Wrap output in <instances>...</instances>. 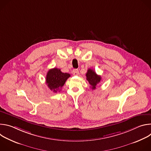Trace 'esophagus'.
I'll list each match as a JSON object with an SVG mask.
<instances>
[{"label":"esophagus","instance_id":"1","mask_svg":"<svg viewBox=\"0 0 151 151\" xmlns=\"http://www.w3.org/2000/svg\"><path fill=\"white\" fill-rule=\"evenodd\" d=\"M72 73L74 75H78L79 74V71L78 69H73L72 71Z\"/></svg>","mask_w":151,"mask_h":151}]
</instances>
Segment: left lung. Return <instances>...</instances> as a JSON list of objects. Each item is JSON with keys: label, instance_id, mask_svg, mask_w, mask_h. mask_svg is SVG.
<instances>
[{"label": "left lung", "instance_id": "1", "mask_svg": "<svg viewBox=\"0 0 151 151\" xmlns=\"http://www.w3.org/2000/svg\"><path fill=\"white\" fill-rule=\"evenodd\" d=\"M86 77H87L86 79L88 81L93 90L96 88L97 85L100 82L101 79V76L97 75V73L91 69H88L87 72L86 73Z\"/></svg>", "mask_w": 151, "mask_h": 151}]
</instances>
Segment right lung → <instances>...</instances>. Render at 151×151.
I'll return each instance as SVG.
<instances>
[{
    "instance_id": "add662e5",
    "label": "right lung",
    "mask_w": 151,
    "mask_h": 151,
    "mask_svg": "<svg viewBox=\"0 0 151 151\" xmlns=\"http://www.w3.org/2000/svg\"><path fill=\"white\" fill-rule=\"evenodd\" d=\"M70 76V74L63 73L59 69H51L49 70L47 74L46 83L51 91L57 93L64 85L66 80Z\"/></svg>"
}]
</instances>
